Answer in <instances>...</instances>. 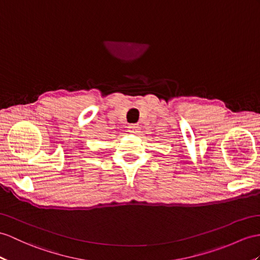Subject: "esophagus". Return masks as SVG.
Returning a JSON list of instances; mask_svg holds the SVG:
<instances>
[{
	"label": "esophagus",
	"instance_id": "obj_1",
	"mask_svg": "<svg viewBox=\"0 0 260 260\" xmlns=\"http://www.w3.org/2000/svg\"><path fill=\"white\" fill-rule=\"evenodd\" d=\"M128 128H129V131L131 132V134H134V135L139 134V132H140V130H141L140 125H139V124H130Z\"/></svg>",
	"mask_w": 260,
	"mask_h": 260
}]
</instances>
